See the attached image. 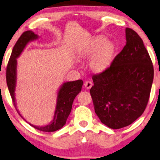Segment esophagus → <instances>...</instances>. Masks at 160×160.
Here are the masks:
<instances>
[{
    "instance_id": "1",
    "label": "esophagus",
    "mask_w": 160,
    "mask_h": 160,
    "mask_svg": "<svg viewBox=\"0 0 160 160\" xmlns=\"http://www.w3.org/2000/svg\"><path fill=\"white\" fill-rule=\"evenodd\" d=\"M84 87L87 88V89H90V88H91V87L92 86V82H90V81H87V82H84Z\"/></svg>"
}]
</instances>
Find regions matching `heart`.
Here are the masks:
<instances>
[{
  "instance_id": "1",
  "label": "heart",
  "mask_w": 160,
  "mask_h": 160,
  "mask_svg": "<svg viewBox=\"0 0 160 160\" xmlns=\"http://www.w3.org/2000/svg\"><path fill=\"white\" fill-rule=\"evenodd\" d=\"M115 46L111 41L104 37H94L80 50L79 55L83 58H90V67L94 72H101L105 70L113 60L115 54Z\"/></svg>"
}]
</instances>
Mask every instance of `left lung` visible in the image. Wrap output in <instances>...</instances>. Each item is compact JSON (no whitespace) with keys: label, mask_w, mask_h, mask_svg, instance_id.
Instances as JSON below:
<instances>
[{"label":"left lung","mask_w":160,"mask_h":160,"mask_svg":"<svg viewBox=\"0 0 160 160\" xmlns=\"http://www.w3.org/2000/svg\"><path fill=\"white\" fill-rule=\"evenodd\" d=\"M126 44L109 68L92 76L90 89L95 113L112 129L130 125L145 111L153 79V67L143 41L125 29Z\"/></svg>","instance_id":"obj_1"}]
</instances>
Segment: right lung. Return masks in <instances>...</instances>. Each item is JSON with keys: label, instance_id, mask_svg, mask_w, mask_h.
I'll return each instance as SVG.
<instances>
[{"label": "right lung", "instance_id": "1", "mask_svg": "<svg viewBox=\"0 0 160 160\" xmlns=\"http://www.w3.org/2000/svg\"><path fill=\"white\" fill-rule=\"evenodd\" d=\"M38 38V35L35 34L31 30L23 32L13 47L7 68V84L8 89L10 92L14 105L16 108L18 113L22 118L23 116L21 115L18 109L17 108L16 102H15V92L17 83V58L21 56L25 47L29 42L37 40ZM82 85H83V81L81 79L73 82H64L58 90L56 109L52 121L47 125L36 126L29 123V125H32L35 129L44 132H54L61 129L66 124L67 119L72 110L74 98L81 92Z\"/></svg>", "mask_w": 160, "mask_h": 160}]
</instances>
